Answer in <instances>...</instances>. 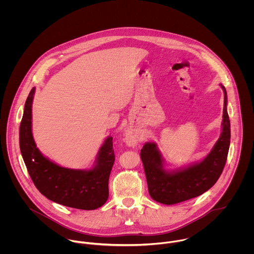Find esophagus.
I'll list each match as a JSON object with an SVG mask.
<instances>
[{"label":"esophagus","mask_w":254,"mask_h":254,"mask_svg":"<svg viewBox=\"0 0 254 254\" xmlns=\"http://www.w3.org/2000/svg\"><path fill=\"white\" fill-rule=\"evenodd\" d=\"M125 142L127 145H134L138 142V136L132 131H127L125 133Z\"/></svg>","instance_id":"34e87169"}]
</instances>
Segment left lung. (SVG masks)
Masks as SVG:
<instances>
[{"instance_id": "8db88e82", "label": "left lung", "mask_w": 254, "mask_h": 254, "mask_svg": "<svg viewBox=\"0 0 254 254\" xmlns=\"http://www.w3.org/2000/svg\"><path fill=\"white\" fill-rule=\"evenodd\" d=\"M224 91L222 133L216 144L200 162L188 167L166 170L164 159L155 143H146L141 149L148 192L152 199L163 204H175L196 197L217 182L226 164L231 139V125L227 111V92Z\"/></svg>"}]
</instances>
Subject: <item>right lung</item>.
Returning <instances> with one entry per match:
<instances>
[{"label": "right lung", "mask_w": 254, "mask_h": 254, "mask_svg": "<svg viewBox=\"0 0 254 254\" xmlns=\"http://www.w3.org/2000/svg\"><path fill=\"white\" fill-rule=\"evenodd\" d=\"M32 88L25 102L19 127V146L28 173L38 190L50 200L64 206L94 210L109 198V179L114 163L112 137L101 146L95 165L90 170L70 169L58 165L38 149L32 135Z\"/></svg>", "instance_id": "add662e5"}]
</instances>
